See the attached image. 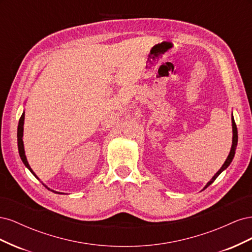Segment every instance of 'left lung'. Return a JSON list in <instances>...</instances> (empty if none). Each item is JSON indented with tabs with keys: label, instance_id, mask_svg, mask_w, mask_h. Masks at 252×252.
<instances>
[{
	"label": "left lung",
	"instance_id": "left-lung-1",
	"mask_svg": "<svg viewBox=\"0 0 252 252\" xmlns=\"http://www.w3.org/2000/svg\"><path fill=\"white\" fill-rule=\"evenodd\" d=\"M231 121H232V132H233V138H232V146H231V150H230V152H229V156H228V158H226V161H225V163L223 164V166L220 167V169L213 175V178L207 183V185L205 186V188H207L209 185H211L213 182L216 181V179L219 177V175L220 174V172L222 171H224L228 166L230 165V163L232 162V159H233V157H234V154H235V148H236V145H238V129H236V125H235V122H234V119H233V117L231 118ZM204 188V189H205Z\"/></svg>",
	"mask_w": 252,
	"mask_h": 252
}]
</instances>
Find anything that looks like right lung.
<instances>
[{"label":"right lung","mask_w":252,"mask_h":252,"mask_svg":"<svg viewBox=\"0 0 252 252\" xmlns=\"http://www.w3.org/2000/svg\"><path fill=\"white\" fill-rule=\"evenodd\" d=\"M24 112H23V114L21 116V118H20V121H19V125H18V147H19V154H20V157H21V159L23 161V163H24V165L27 167V168L30 170V172H32L34 177L36 178V179H39L36 177V175L34 174V172L32 171V169L30 168V166H29V164H28V162H27V158H26V156H25V151H24V144H23V126H24ZM45 186V185H44ZM46 187L47 189H49L47 186H45ZM49 190H51V189H49ZM51 191H53V192H57V191H55V190H51ZM57 193H60V192H57Z\"/></svg>","instance_id":"1"}]
</instances>
